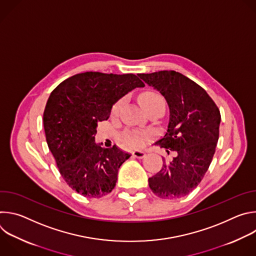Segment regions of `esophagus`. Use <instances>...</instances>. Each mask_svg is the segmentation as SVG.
Listing matches in <instances>:
<instances>
[{
    "label": "esophagus",
    "instance_id": "obj_1",
    "mask_svg": "<svg viewBox=\"0 0 256 256\" xmlns=\"http://www.w3.org/2000/svg\"><path fill=\"white\" fill-rule=\"evenodd\" d=\"M132 154L136 158H138V159H142L146 156V153L144 151H140V150H136V151H134Z\"/></svg>",
    "mask_w": 256,
    "mask_h": 256
}]
</instances>
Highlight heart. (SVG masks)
Here are the masks:
<instances>
[{"instance_id": "heart-1", "label": "heart", "mask_w": 256, "mask_h": 256, "mask_svg": "<svg viewBox=\"0 0 256 256\" xmlns=\"http://www.w3.org/2000/svg\"><path fill=\"white\" fill-rule=\"evenodd\" d=\"M138 101L140 104L142 106L144 109L148 110L150 108L156 107V106H162L165 107V100L163 98V96L154 90H147L142 92V94H140L138 96ZM124 99H120L114 106L112 109V114L114 116H118L120 109L124 105ZM148 136L147 132L144 130H134V128H130L126 130L124 134H122V138L124 140V142L130 146V147H140V146L144 142L146 136Z\"/></svg>"}]
</instances>
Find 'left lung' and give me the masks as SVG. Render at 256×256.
I'll return each instance as SVG.
<instances>
[{"label":"left lung","instance_id":"left-lung-1","mask_svg":"<svg viewBox=\"0 0 256 256\" xmlns=\"http://www.w3.org/2000/svg\"><path fill=\"white\" fill-rule=\"evenodd\" d=\"M165 97L170 118L156 144L177 156L149 178L151 190L161 198L188 196L206 173L218 140L221 114L204 88L175 70L138 74Z\"/></svg>","mask_w":256,"mask_h":256}]
</instances>
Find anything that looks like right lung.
I'll return each mask as SVG.
<instances>
[{
    "label": "right lung",
    "mask_w": 256,
    "mask_h": 256,
    "mask_svg": "<svg viewBox=\"0 0 256 256\" xmlns=\"http://www.w3.org/2000/svg\"><path fill=\"white\" fill-rule=\"evenodd\" d=\"M144 84L134 74L85 72L62 81L50 93L44 112L48 148L66 184L88 198L112 192L122 164L130 155L116 146L95 142L96 126L112 105Z\"/></svg>",
    "instance_id": "1"
}]
</instances>
